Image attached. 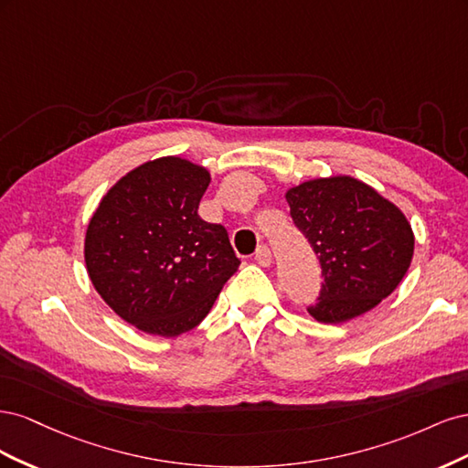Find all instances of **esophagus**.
Masks as SVG:
<instances>
[{
  "mask_svg": "<svg viewBox=\"0 0 468 468\" xmlns=\"http://www.w3.org/2000/svg\"><path fill=\"white\" fill-rule=\"evenodd\" d=\"M256 261L261 265V267H269L273 261V256H271V250H269L267 246H260L258 251H256Z\"/></svg>",
  "mask_w": 468,
  "mask_h": 468,
  "instance_id": "1",
  "label": "esophagus"
}]
</instances>
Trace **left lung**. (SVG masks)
I'll list each match as a JSON object with an SVG mask.
<instances>
[{
  "label": "left lung",
  "instance_id": "obj_1",
  "mask_svg": "<svg viewBox=\"0 0 468 468\" xmlns=\"http://www.w3.org/2000/svg\"><path fill=\"white\" fill-rule=\"evenodd\" d=\"M291 217L322 265V291L308 314L344 324L373 310L400 285L414 256L404 212L351 176L316 177L287 189Z\"/></svg>",
  "mask_w": 468,
  "mask_h": 468
}]
</instances>
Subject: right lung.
I'll return each instance as SVG.
<instances>
[{
	"mask_svg": "<svg viewBox=\"0 0 468 468\" xmlns=\"http://www.w3.org/2000/svg\"><path fill=\"white\" fill-rule=\"evenodd\" d=\"M208 183L207 167L164 155L124 174L90 218L88 275L112 313L140 332L193 330L238 271L224 226L197 215Z\"/></svg>",
	"mask_w": 468,
	"mask_h": 468,
	"instance_id": "right-lung-1",
	"label": "right lung"
}]
</instances>
